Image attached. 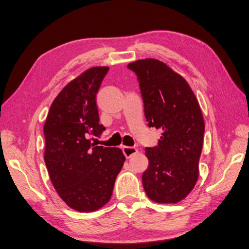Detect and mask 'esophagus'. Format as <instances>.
<instances>
[{
  "mask_svg": "<svg viewBox=\"0 0 249 249\" xmlns=\"http://www.w3.org/2000/svg\"><path fill=\"white\" fill-rule=\"evenodd\" d=\"M123 153L126 158H130L132 155L136 154L139 152V150L133 147H123Z\"/></svg>",
  "mask_w": 249,
  "mask_h": 249,
  "instance_id": "esophagus-1",
  "label": "esophagus"
}]
</instances>
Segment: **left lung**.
Masks as SVG:
<instances>
[{
  "label": "left lung",
  "mask_w": 249,
  "mask_h": 249,
  "mask_svg": "<svg viewBox=\"0 0 249 249\" xmlns=\"http://www.w3.org/2000/svg\"><path fill=\"white\" fill-rule=\"evenodd\" d=\"M135 72L149 127L162 130L158 146L146 148L149 166L142 185L150 199L176 204L198 178L205 122L195 93L177 72L156 59L128 64Z\"/></svg>",
  "instance_id": "8db88e82"
}]
</instances>
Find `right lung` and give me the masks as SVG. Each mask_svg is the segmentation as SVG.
Instances as JSON below:
<instances>
[{
	"label": "right lung",
	"mask_w": 249,
	"mask_h": 249,
	"mask_svg": "<svg viewBox=\"0 0 249 249\" xmlns=\"http://www.w3.org/2000/svg\"><path fill=\"white\" fill-rule=\"evenodd\" d=\"M108 67L86 70L52 103L43 127L44 161L53 185L71 209L92 212L107 204L125 161L119 148L95 146L90 135L106 129L96 104Z\"/></svg>",
	"instance_id": "1"
}]
</instances>
